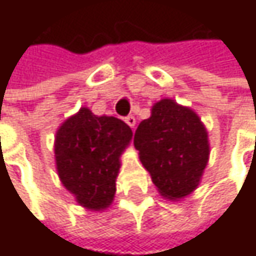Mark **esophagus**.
Masks as SVG:
<instances>
[{
	"label": "esophagus",
	"instance_id": "34e87169",
	"mask_svg": "<svg viewBox=\"0 0 256 256\" xmlns=\"http://www.w3.org/2000/svg\"><path fill=\"white\" fill-rule=\"evenodd\" d=\"M124 122H126L132 128H134V124H136V118H134V116H128V117L124 118Z\"/></svg>",
	"mask_w": 256,
	"mask_h": 256
}]
</instances>
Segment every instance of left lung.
<instances>
[{
	"label": "left lung",
	"instance_id": "1",
	"mask_svg": "<svg viewBox=\"0 0 256 256\" xmlns=\"http://www.w3.org/2000/svg\"><path fill=\"white\" fill-rule=\"evenodd\" d=\"M134 148L160 196L179 202L198 185L209 162L208 130L188 106L164 98L134 132Z\"/></svg>",
	"mask_w": 256,
	"mask_h": 256
}]
</instances>
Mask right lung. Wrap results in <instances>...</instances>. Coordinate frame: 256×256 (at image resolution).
<instances>
[{
    "label": "right lung",
    "instance_id": "obj_1",
    "mask_svg": "<svg viewBox=\"0 0 256 256\" xmlns=\"http://www.w3.org/2000/svg\"><path fill=\"white\" fill-rule=\"evenodd\" d=\"M133 132L124 122L80 108L54 136V162L62 185L87 210H105L116 196L122 154Z\"/></svg>",
    "mask_w": 256,
    "mask_h": 256
}]
</instances>
